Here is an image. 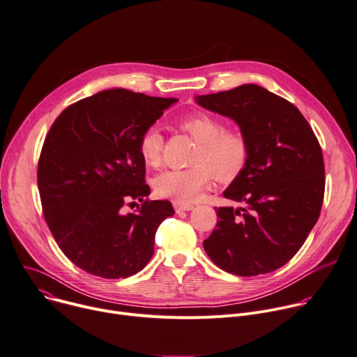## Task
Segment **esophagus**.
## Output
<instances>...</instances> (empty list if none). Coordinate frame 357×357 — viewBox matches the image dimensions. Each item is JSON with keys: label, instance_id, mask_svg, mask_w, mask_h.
<instances>
[{"label": "esophagus", "instance_id": "34e87169", "mask_svg": "<svg viewBox=\"0 0 357 357\" xmlns=\"http://www.w3.org/2000/svg\"><path fill=\"white\" fill-rule=\"evenodd\" d=\"M174 208H175L176 213H179V212H185V211H192V209H193V205H190V204H182V202L175 201V202H174Z\"/></svg>", "mask_w": 357, "mask_h": 357}]
</instances>
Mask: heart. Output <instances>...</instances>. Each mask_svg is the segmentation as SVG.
I'll return each mask as SVG.
<instances>
[{
  "mask_svg": "<svg viewBox=\"0 0 357 357\" xmlns=\"http://www.w3.org/2000/svg\"><path fill=\"white\" fill-rule=\"evenodd\" d=\"M181 128L198 142L192 159L195 167L162 172L155 178L153 186L160 198L193 202L209 186L212 172L219 179H228L242 169L248 158V141L238 131H226L219 118L206 114L185 118ZM138 148L148 167L159 165L164 135L158 125L145 129Z\"/></svg>",
  "mask_w": 357,
  "mask_h": 357,
  "instance_id": "obj_1",
  "label": "heart"
}]
</instances>
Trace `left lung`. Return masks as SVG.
Segmentation results:
<instances>
[{
  "label": "left lung",
  "instance_id": "left-lung-1",
  "mask_svg": "<svg viewBox=\"0 0 357 357\" xmlns=\"http://www.w3.org/2000/svg\"><path fill=\"white\" fill-rule=\"evenodd\" d=\"M199 107L228 116L248 141V158L204 249L222 271L238 276L273 272L305 243L319 219L325 164L317 138L301 111L256 84L198 95Z\"/></svg>",
  "mask_w": 357,
  "mask_h": 357
}]
</instances>
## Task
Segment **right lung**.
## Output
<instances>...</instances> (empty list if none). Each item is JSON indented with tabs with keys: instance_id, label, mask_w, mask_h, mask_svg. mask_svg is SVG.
Segmentation results:
<instances>
[{
	"instance_id": "right-lung-1",
	"label": "right lung",
	"mask_w": 357,
	"mask_h": 357,
	"mask_svg": "<svg viewBox=\"0 0 357 357\" xmlns=\"http://www.w3.org/2000/svg\"><path fill=\"white\" fill-rule=\"evenodd\" d=\"M175 102L112 88L70 105L52 123L38 162L43 211L58 246L82 271L128 278L152 257L158 226L175 211L169 201H144L151 189L138 145ZM137 199L144 202L137 212L123 214Z\"/></svg>"
}]
</instances>
